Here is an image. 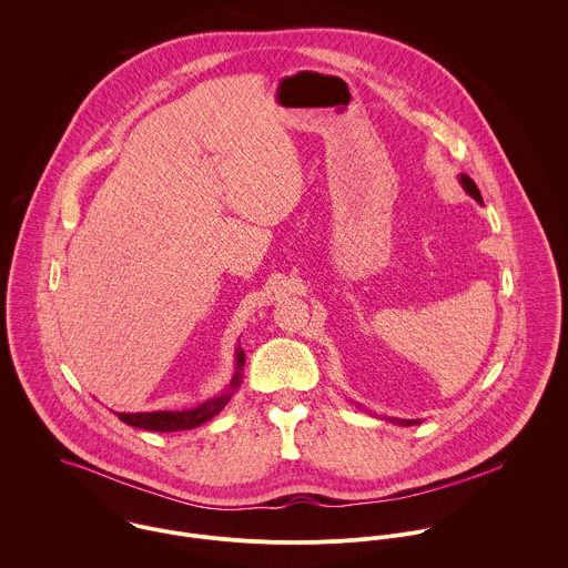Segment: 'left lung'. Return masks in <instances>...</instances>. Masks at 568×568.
<instances>
[{"instance_id":"obj_1","label":"left lung","mask_w":568,"mask_h":568,"mask_svg":"<svg viewBox=\"0 0 568 568\" xmlns=\"http://www.w3.org/2000/svg\"><path fill=\"white\" fill-rule=\"evenodd\" d=\"M462 185L466 187V192L473 196V199H477L479 203H481V192H479V187H477V183L468 176V174H462ZM400 424H406V426H410V424H415V422H410V419H406V422H403L400 419Z\"/></svg>"}]
</instances>
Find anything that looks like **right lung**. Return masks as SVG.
<instances>
[{"label":"right lung","mask_w":568,"mask_h":568,"mask_svg":"<svg viewBox=\"0 0 568 568\" xmlns=\"http://www.w3.org/2000/svg\"><path fill=\"white\" fill-rule=\"evenodd\" d=\"M236 361H239V372L232 378V385L227 387V392H223L221 396L190 408V410H153V413H115L122 422L135 426V428H144V430H158V433H172V430H190L201 426L203 422L212 419L214 415H219L225 405L232 400V394L241 387V369L244 365V352H236Z\"/></svg>","instance_id":"1"}]
</instances>
